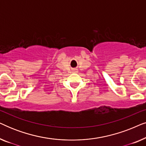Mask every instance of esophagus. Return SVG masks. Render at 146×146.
<instances>
[{"instance_id": "34e87169", "label": "esophagus", "mask_w": 146, "mask_h": 146, "mask_svg": "<svg viewBox=\"0 0 146 146\" xmlns=\"http://www.w3.org/2000/svg\"><path fill=\"white\" fill-rule=\"evenodd\" d=\"M73 72H78L77 69H74V70H73Z\"/></svg>"}]
</instances>
